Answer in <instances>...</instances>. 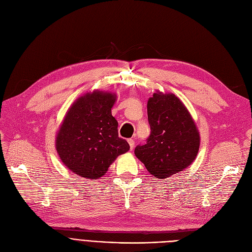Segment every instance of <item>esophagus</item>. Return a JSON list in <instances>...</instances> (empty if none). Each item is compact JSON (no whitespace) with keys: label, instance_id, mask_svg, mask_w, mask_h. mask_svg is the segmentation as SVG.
Wrapping results in <instances>:
<instances>
[{"label":"esophagus","instance_id":"esophagus-1","mask_svg":"<svg viewBox=\"0 0 252 252\" xmlns=\"http://www.w3.org/2000/svg\"><path fill=\"white\" fill-rule=\"evenodd\" d=\"M128 144H129V146H130V150H133L134 149V145H135V142H134V139L133 138H129L128 139Z\"/></svg>","mask_w":252,"mask_h":252}]
</instances>
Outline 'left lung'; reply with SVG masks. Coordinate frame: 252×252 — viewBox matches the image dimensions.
<instances>
[{
    "label": "left lung",
    "instance_id": "left-lung-1",
    "mask_svg": "<svg viewBox=\"0 0 252 252\" xmlns=\"http://www.w3.org/2000/svg\"><path fill=\"white\" fill-rule=\"evenodd\" d=\"M147 109L151 134L146 145L135 148L134 154L151 175L166 179L195 160L199 132L185 104L173 93L156 90Z\"/></svg>",
    "mask_w": 252,
    "mask_h": 252
}]
</instances>
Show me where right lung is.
Instances as JSON below:
<instances>
[{
    "label": "right lung",
    "mask_w": 252,
    "mask_h": 252,
    "mask_svg": "<svg viewBox=\"0 0 252 252\" xmlns=\"http://www.w3.org/2000/svg\"><path fill=\"white\" fill-rule=\"evenodd\" d=\"M116 100L115 93L95 90L78 97L67 110L56 135V150L63 164L79 177L99 179L130 149L119 137L112 115Z\"/></svg>",
    "instance_id": "1"
}]
</instances>
